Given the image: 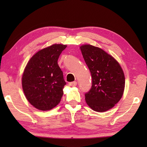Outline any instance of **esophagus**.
Returning <instances> with one entry per match:
<instances>
[{"instance_id": "esophagus-1", "label": "esophagus", "mask_w": 147, "mask_h": 147, "mask_svg": "<svg viewBox=\"0 0 147 147\" xmlns=\"http://www.w3.org/2000/svg\"><path fill=\"white\" fill-rule=\"evenodd\" d=\"M69 85L71 86H76L77 85V82H73L69 83Z\"/></svg>"}]
</instances>
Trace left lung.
I'll return each instance as SVG.
<instances>
[{
    "instance_id": "obj_1",
    "label": "left lung",
    "mask_w": 147,
    "mask_h": 147,
    "mask_svg": "<svg viewBox=\"0 0 147 147\" xmlns=\"http://www.w3.org/2000/svg\"><path fill=\"white\" fill-rule=\"evenodd\" d=\"M92 78V85L85 93L86 104L96 112L112 108L123 95L125 78L120 64L102 49L91 45L80 47Z\"/></svg>"
}]
</instances>
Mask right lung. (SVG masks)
<instances>
[{
  "label": "right lung",
  "instance_id": "add662e5",
  "mask_svg": "<svg viewBox=\"0 0 147 147\" xmlns=\"http://www.w3.org/2000/svg\"><path fill=\"white\" fill-rule=\"evenodd\" d=\"M67 45L54 44L40 50L30 59L22 77L26 99L40 111H49L60 102L66 84L57 64Z\"/></svg>",
  "mask_w": 147,
  "mask_h": 147
}]
</instances>
